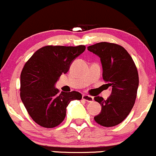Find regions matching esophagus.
Segmentation results:
<instances>
[{
    "instance_id": "obj_1",
    "label": "esophagus",
    "mask_w": 156,
    "mask_h": 156,
    "mask_svg": "<svg viewBox=\"0 0 156 156\" xmlns=\"http://www.w3.org/2000/svg\"><path fill=\"white\" fill-rule=\"evenodd\" d=\"M83 99L85 100V101H86L87 102H92V101H93V97L92 96H90V95H83Z\"/></svg>"
}]
</instances>
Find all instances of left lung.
<instances>
[{
    "label": "left lung",
    "instance_id": "obj_1",
    "mask_svg": "<svg viewBox=\"0 0 156 156\" xmlns=\"http://www.w3.org/2000/svg\"><path fill=\"white\" fill-rule=\"evenodd\" d=\"M98 55L102 65L103 80L112 87V94L105 100L94 98L101 106L100 114L94 118L103 127H114L130 114L136 98L139 76L134 61L124 48L109 42H99L88 47Z\"/></svg>",
    "mask_w": 156,
    "mask_h": 156
}]
</instances>
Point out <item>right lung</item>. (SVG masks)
<instances>
[{
    "instance_id": "right-lung-1",
    "label": "right lung",
    "mask_w": 156,
    "mask_h": 156,
    "mask_svg": "<svg viewBox=\"0 0 156 156\" xmlns=\"http://www.w3.org/2000/svg\"><path fill=\"white\" fill-rule=\"evenodd\" d=\"M85 49L84 45L44 46L24 65L20 75V98L29 116L38 125L46 128L58 126L65 118L69 103L82 98L76 91L59 93L55 85Z\"/></svg>"
}]
</instances>
